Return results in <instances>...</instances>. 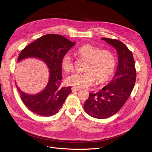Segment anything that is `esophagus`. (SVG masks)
<instances>
[{"label":"esophagus","instance_id":"34e87169","mask_svg":"<svg viewBox=\"0 0 152 152\" xmlns=\"http://www.w3.org/2000/svg\"><path fill=\"white\" fill-rule=\"evenodd\" d=\"M79 91V88H78L75 87H72V92H75V91Z\"/></svg>","mask_w":152,"mask_h":152}]
</instances>
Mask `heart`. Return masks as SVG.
I'll return each mask as SVG.
<instances>
[{
	"instance_id": "1",
	"label": "heart",
	"mask_w": 152,
	"mask_h": 152,
	"mask_svg": "<svg viewBox=\"0 0 152 152\" xmlns=\"http://www.w3.org/2000/svg\"><path fill=\"white\" fill-rule=\"evenodd\" d=\"M75 53L86 61L82 72H75L67 77V84L78 88H88L95 80L103 83L111 77L116 65V58L113 52L101 50L98 47L87 44L78 48ZM61 66L65 72H70L74 69L72 57L68 53L62 56Z\"/></svg>"
}]
</instances>
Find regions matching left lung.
<instances>
[{
    "mask_svg": "<svg viewBox=\"0 0 152 152\" xmlns=\"http://www.w3.org/2000/svg\"><path fill=\"white\" fill-rule=\"evenodd\" d=\"M117 50L118 66L113 80L99 92L89 93L83 105L89 116L97 119L112 116L122 108L132 93L136 82L137 72L132 52L121 41L103 38Z\"/></svg>",
    "mask_w": 152,
    "mask_h": 152,
    "instance_id": "1",
    "label": "left lung"
}]
</instances>
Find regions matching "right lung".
<instances>
[{"label":"right lung","instance_id":"1","mask_svg":"<svg viewBox=\"0 0 152 152\" xmlns=\"http://www.w3.org/2000/svg\"><path fill=\"white\" fill-rule=\"evenodd\" d=\"M76 42H72L64 36L48 34L41 36L26 46L18 56V61L29 57H36L48 65L50 78L45 89L35 95H29L16 87L24 105L30 111L42 116L56 114L67 96L72 92L70 87H61L62 69L61 60Z\"/></svg>","mask_w":152,"mask_h":152}]
</instances>
